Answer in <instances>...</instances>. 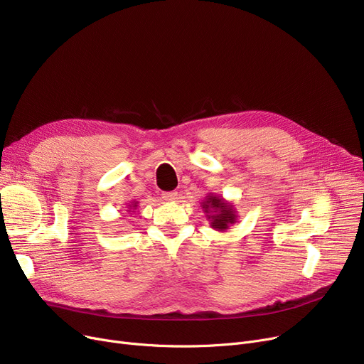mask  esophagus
<instances>
[{
  "label": "esophagus",
  "mask_w": 364,
  "mask_h": 364,
  "mask_svg": "<svg viewBox=\"0 0 364 364\" xmlns=\"http://www.w3.org/2000/svg\"><path fill=\"white\" fill-rule=\"evenodd\" d=\"M177 196H178L177 192H165V193H162V198L165 200H176Z\"/></svg>",
  "instance_id": "esophagus-1"
}]
</instances>
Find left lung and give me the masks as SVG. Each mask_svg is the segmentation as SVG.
Masks as SVG:
<instances>
[{
  "label": "left lung",
  "instance_id": "obj_1",
  "mask_svg": "<svg viewBox=\"0 0 364 364\" xmlns=\"http://www.w3.org/2000/svg\"><path fill=\"white\" fill-rule=\"evenodd\" d=\"M202 203L206 218L211 221V227L215 230L224 232L228 228V224H233L236 221L237 215L233 205L225 203L223 198L208 196V199Z\"/></svg>",
  "mask_w": 364,
  "mask_h": 364
}]
</instances>
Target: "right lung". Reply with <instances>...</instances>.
Masks as SVG:
<instances>
[{
	"label": "right lung",
	"mask_w": 364,
	"mask_h": 364,
	"mask_svg": "<svg viewBox=\"0 0 364 364\" xmlns=\"http://www.w3.org/2000/svg\"><path fill=\"white\" fill-rule=\"evenodd\" d=\"M128 206H131V205H128ZM136 208H137V202L134 200V202H132V206H131V209H136Z\"/></svg>",
	"instance_id": "right-lung-1"
}]
</instances>
